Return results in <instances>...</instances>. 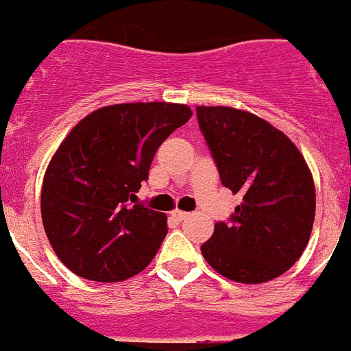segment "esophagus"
<instances>
[{
  "label": "esophagus",
  "instance_id": "34e87169",
  "mask_svg": "<svg viewBox=\"0 0 351 351\" xmlns=\"http://www.w3.org/2000/svg\"><path fill=\"white\" fill-rule=\"evenodd\" d=\"M172 216L176 219H178V221H182V219L186 218V216H188V213H184V210H179V209H176V210H172Z\"/></svg>",
  "mask_w": 351,
  "mask_h": 351
}]
</instances>
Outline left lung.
I'll use <instances>...</instances> for the list:
<instances>
[{"label":"left lung","mask_w":351,"mask_h":351,"mask_svg":"<svg viewBox=\"0 0 351 351\" xmlns=\"http://www.w3.org/2000/svg\"><path fill=\"white\" fill-rule=\"evenodd\" d=\"M197 117L223 186L243 197L230 223L214 225L204 258L237 283L274 280L308 246L316 209L311 170L297 145L255 114L200 105Z\"/></svg>","instance_id":"left-lung-1"}]
</instances>
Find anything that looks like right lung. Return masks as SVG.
Masks as SVG:
<instances>
[{
  "instance_id": "right-lung-1",
  "label": "right lung",
  "mask_w": 351,
  "mask_h": 351,
  "mask_svg": "<svg viewBox=\"0 0 351 351\" xmlns=\"http://www.w3.org/2000/svg\"><path fill=\"white\" fill-rule=\"evenodd\" d=\"M191 117L182 104L101 107L80 119L49 163L42 221L73 274L116 283L147 267L167 235V216L128 200L149 178L161 142Z\"/></svg>"
}]
</instances>
